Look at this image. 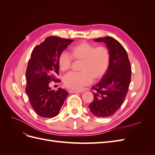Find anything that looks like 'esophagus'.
<instances>
[{
	"instance_id": "34e87169",
	"label": "esophagus",
	"mask_w": 155,
	"mask_h": 155,
	"mask_svg": "<svg viewBox=\"0 0 155 155\" xmlns=\"http://www.w3.org/2000/svg\"><path fill=\"white\" fill-rule=\"evenodd\" d=\"M68 92L70 93H79L80 92L79 91H74V90H69Z\"/></svg>"
}]
</instances>
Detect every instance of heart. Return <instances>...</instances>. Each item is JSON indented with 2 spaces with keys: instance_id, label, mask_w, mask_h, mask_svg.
Masks as SVG:
<instances>
[{
  "instance_id": "obj_1",
  "label": "heart",
  "mask_w": 155,
  "mask_h": 155,
  "mask_svg": "<svg viewBox=\"0 0 155 155\" xmlns=\"http://www.w3.org/2000/svg\"><path fill=\"white\" fill-rule=\"evenodd\" d=\"M71 55L63 51L59 56V65L63 71L71 67L72 58L76 60H82L81 72H71L63 78L67 87L74 91H80L89 85L93 79H100L107 72L109 67L110 54L105 46L96 47L87 42H81L71 48Z\"/></svg>"
}]
</instances>
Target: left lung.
Wrapping results in <instances>:
<instances>
[{
  "label": "left lung",
  "mask_w": 155,
  "mask_h": 155,
  "mask_svg": "<svg viewBox=\"0 0 155 155\" xmlns=\"http://www.w3.org/2000/svg\"><path fill=\"white\" fill-rule=\"evenodd\" d=\"M104 42L110 54L107 72L92 89L94 100L88 105L93 115L107 118L113 115L122 105L131 79V66L127 53L119 42L110 37L95 39Z\"/></svg>",
  "instance_id": "left-lung-1"
}]
</instances>
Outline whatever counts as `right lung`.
Listing matches in <instances>:
<instances>
[{"mask_svg":"<svg viewBox=\"0 0 155 155\" xmlns=\"http://www.w3.org/2000/svg\"><path fill=\"white\" fill-rule=\"evenodd\" d=\"M73 39L50 36L36 46L31 54L26 72V93L37 114L43 118H53L59 113L68 93L64 89L51 90V81L60 80L59 56Z\"/></svg>","mask_w":155,"mask_h":155,"instance_id":"obj_1","label":"right lung"}]
</instances>
